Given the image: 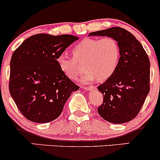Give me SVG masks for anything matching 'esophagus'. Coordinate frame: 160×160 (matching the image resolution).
<instances>
[{"instance_id": "34e87169", "label": "esophagus", "mask_w": 160, "mask_h": 160, "mask_svg": "<svg viewBox=\"0 0 160 160\" xmlns=\"http://www.w3.org/2000/svg\"><path fill=\"white\" fill-rule=\"evenodd\" d=\"M83 88H85V89L86 90H88V91H92V90H94L95 88V86H85L83 87Z\"/></svg>"}]
</instances>
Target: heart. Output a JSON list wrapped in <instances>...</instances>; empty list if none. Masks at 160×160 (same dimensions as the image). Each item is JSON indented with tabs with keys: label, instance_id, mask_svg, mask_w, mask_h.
Here are the masks:
<instances>
[{
	"label": "heart",
	"instance_id": "obj_1",
	"mask_svg": "<svg viewBox=\"0 0 160 160\" xmlns=\"http://www.w3.org/2000/svg\"><path fill=\"white\" fill-rule=\"evenodd\" d=\"M73 57L63 52L57 57L60 70L70 79L78 77L82 68L78 62L85 61L86 70L82 77L83 82H91L98 78L105 81L116 72L121 58V49L118 42L112 37L102 38H86L78 42L72 49Z\"/></svg>",
	"mask_w": 160,
	"mask_h": 160
}]
</instances>
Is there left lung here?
<instances>
[{
  "label": "left lung",
  "instance_id": "left-lung-1",
  "mask_svg": "<svg viewBox=\"0 0 160 160\" xmlns=\"http://www.w3.org/2000/svg\"><path fill=\"white\" fill-rule=\"evenodd\" d=\"M115 38L121 49L119 65L114 75L98 86L103 103L98 112L109 122L120 124L135 118L150 89V62L142 44L124 28L113 27L91 32L89 36Z\"/></svg>",
  "mask_w": 160,
  "mask_h": 160
}]
</instances>
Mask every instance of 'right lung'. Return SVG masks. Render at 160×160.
Masks as SVG:
<instances>
[{
    "label": "right lung",
    "mask_w": 160,
    "mask_h": 160,
    "mask_svg": "<svg viewBox=\"0 0 160 160\" xmlns=\"http://www.w3.org/2000/svg\"><path fill=\"white\" fill-rule=\"evenodd\" d=\"M78 39L70 34H38L24 41L11 56L9 91L27 119H56L72 92L79 89L60 70L57 57Z\"/></svg>",
    "instance_id": "obj_1"
}]
</instances>
